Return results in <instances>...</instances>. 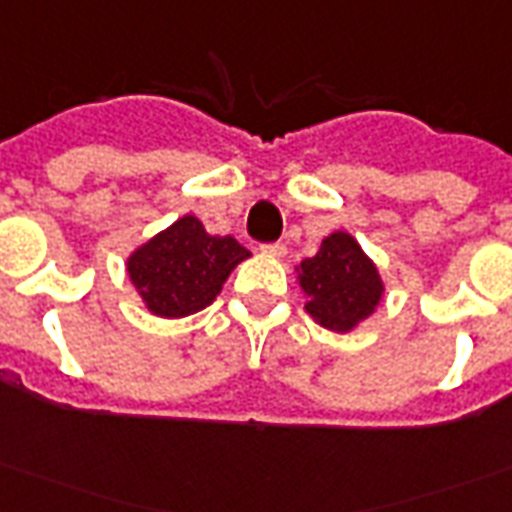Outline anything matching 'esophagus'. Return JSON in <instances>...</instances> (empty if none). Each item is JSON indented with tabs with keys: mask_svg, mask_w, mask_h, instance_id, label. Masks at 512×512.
Returning a JSON list of instances; mask_svg holds the SVG:
<instances>
[{
	"mask_svg": "<svg viewBox=\"0 0 512 512\" xmlns=\"http://www.w3.org/2000/svg\"><path fill=\"white\" fill-rule=\"evenodd\" d=\"M261 251L267 253V256L281 259V256H286V245H283V242H267V245H261Z\"/></svg>",
	"mask_w": 512,
	"mask_h": 512,
	"instance_id": "1",
	"label": "esophagus"
}]
</instances>
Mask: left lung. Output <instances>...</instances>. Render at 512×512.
I'll return each mask as SVG.
<instances>
[{
    "instance_id": "8db88e82",
    "label": "left lung",
    "mask_w": 512,
    "mask_h": 512,
    "mask_svg": "<svg viewBox=\"0 0 512 512\" xmlns=\"http://www.w3.org/2000/svg\"><path fill=\"white\" fill-rule=\"evenodd\" d=\"M297 283L308 297L305 311L333 333H349L365 322L384 294L376 264L346 231H333L316 256L300 261Z\"/></svg>"
}]
</instances>
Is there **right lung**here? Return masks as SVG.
Returning <instances> with one entry per match:
<instances>
[{"instance_id": "add662e5", "label": "right lung", "mask_w": 512, "mask_h": 512, "mask_svg": "<svg viewBox=\"0 0 512 512\" xmlns=\"http://www.w3.org/2000/svg\"><path fill=\"white\" fill-rule=\"evenodd\" d=\"M248 256L234 237H212L196 215H182L130 253L128 275L149 313L182 319L207 308Z\"/></svg>"}]
</instances>
